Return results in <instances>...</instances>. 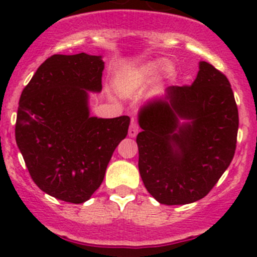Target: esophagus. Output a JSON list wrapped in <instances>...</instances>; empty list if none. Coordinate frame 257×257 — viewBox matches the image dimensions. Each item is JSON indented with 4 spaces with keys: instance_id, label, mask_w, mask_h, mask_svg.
<instances>
[{
    "instance_id": "1",
    "label": "esophagus",
    "mask_w": 257,
    "mask_h": 257,
    "mask_svg": "<svg viewBox=\"0 0 257 257\" xmlns=\"http://www.w3.org/2000/svg\"><path fill=\"white\" fill-rule=\"evenodd\" d=\"M139 132V124L137 120H132L129 126V137H136Z\"/></svg>"
}]
</instances>
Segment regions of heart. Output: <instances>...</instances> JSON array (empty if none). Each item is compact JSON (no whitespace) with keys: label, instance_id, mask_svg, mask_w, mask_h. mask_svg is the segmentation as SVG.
<instances>
[{"label":"heart","instance_id":"1","mask_svg":"<svg viewBox=\"0 0 257 257\" xmlns=\"http://www.w3.org/2000/svg\"><path fill=\"white\" fill-rule=\"evenodd\" d=\"M164 63L162 61L158 62H152V63H148L142 68V74L147 78H154L159 74V72L164 68Z\"/></svg>","mask_w":257,"mask_h":257}]
</instances>
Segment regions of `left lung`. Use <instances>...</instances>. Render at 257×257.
<instances>
[{"label": "left lung", "mask_w": 257, "mask_h": 257, "mask_svg": "<svg viewBox=\"0 0 257 257\" xmlns=\"http://www.w3.org/2000/svg\"><path fill=\"white\" fill-rule=\"evenodd\" d=\"M190 118L180 126L178 118ZM138 168L148 193L165 205L206 196L234 158L239 112L229 79L208 62L193 84L172 85L139 112Z\"/></svg>", "instance_id": "8db88e82"}]
</instances>
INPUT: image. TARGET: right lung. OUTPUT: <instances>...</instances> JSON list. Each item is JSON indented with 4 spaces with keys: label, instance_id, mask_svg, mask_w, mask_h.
I'll use <instances>...</instances> for the list:
<instances>
[{
    "label": "right lung",
    "instance_id": "1",
    "mask_svg": "<svg viewBox=\"0 0 257 257\" xmlns=\"http://www.w3.org/2000/svg\"><path fill=\"white\" fill-rule=\"evenodd\" d=\"M103 69L100 56L53 54L20 97L15 136L26 167L41 190L67 203L92 196L128 134V115H89L87 90L100 92Z\"/></svg>",
    "mask_w": 257,
    "mask_h": 257
}]
</instances>
